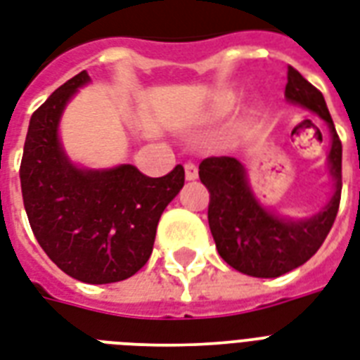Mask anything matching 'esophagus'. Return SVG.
Listing matches in <instances>:
<instances>
[{
	"mask_svg": "<svg viewBox=\"0 0 360 360\" xmlns=\"http://www.w3.org/2000/svg\"><path fill=\"white\" fill-rule=\"evenodd\" d=\"M185 177L188 181H194L198 177V168H196V164H192V162H186L185 164Z\"/></svg>",
	"mask_w": 360,
	"mask_h": 360,
	"instance_id": "obj_1",
	"label": "esophagus"
}]
</instances>
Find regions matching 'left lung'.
Masks as SVG:
<instances>
[{
    "label": "left lung",
    "instance_id": "1",
    "mask_svg": "<svg viewBox=\"0 0 360 360\" xmlns=\"http://www.w3.org/2000/svg\"><path fill=\"white\" fill-rule=\"evenodd\" d=\"M285 96L325 120L333 136L328 166L334 194L325 210L309 219H281L257 202L245 169L232 156H210L200 162V181L210 191L211 236L226 264L253 278H279L314 257L333 229L342 196V141L325 98L289 65Z\"/></svg>",
    "mask_w": 360,
    "mask_h": 360
}]
</instances>
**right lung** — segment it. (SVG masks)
Segmentation results:
<instances>
[{
	"instance_id": "add662e5",
	"label": "right lung",
	"mask_w": 360,
	"mask_h": 360,
	"mask_svg": "<svg viewBox=\"0 0 360 360\" xmlns=\"http://www.w3.org/2000/svg\"><path fill=\"white\" fill-rule=\"evenodd\" d=\"M89 82V73L64 82L32 115L20 162L27 221L49 259L82 283L131 278L149 260L162 211L185 185L177 164L164 177L136 166L75 168L58 139L65 103Z\"/></svg>"
}]
</instances>
